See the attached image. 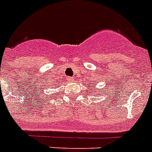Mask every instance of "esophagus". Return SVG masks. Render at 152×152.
<instances>
[{"label": "esophagus", "mask_w": 152, "mask_h": 152, "mask_svg": "<svg viewBox=\"0 0 152 152\" xmlns=\"http://www.w3.org/2000/svg\"><path fill=\"white\" fill-rule=\"evenodd\" d=\"M68 80H69V82H73L74 78L73 77H69V78H68Z\"/></svg>", "instance_id": "34e87169"}]
</instances>
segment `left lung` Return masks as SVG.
Instances as JSON below:
<instances>
[{
	"label": "left lung",
	"mask_w": 152,
	"mask_h": 152,
	"mask_svg": "<svg viewBox=\"0 0 152 152\" xmlns=\"http://www.w3.org/2000/svg\"><path fill=\"white\" fill-rule=\"evenodd\" d=\"M94 87H95V86H93V87H92V88H93L94 90ZM90 91H91V90H90Z\"/></svg>",
	"instance_id": "obj_1"
}]
</instances>
